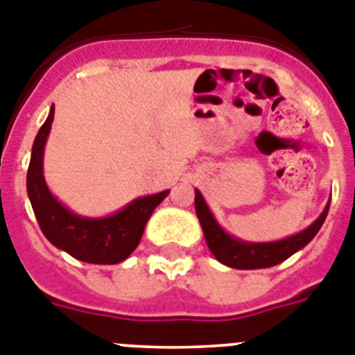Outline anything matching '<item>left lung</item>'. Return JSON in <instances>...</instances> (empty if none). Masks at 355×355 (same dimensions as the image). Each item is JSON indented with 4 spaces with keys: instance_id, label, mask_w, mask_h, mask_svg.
<instances>
[{
    "instance_id": "1",
    "label": "left lung",
    "mask_w": 355,
    "mask_h": 355,
    "mask_svg": "<svg viewBox=\"0 0 355 355\" xmlns=\"http://www.w3.org/2000/svg\"><path fill=\"white\" fill-rule=\"evenodd\" d=\"M330 202H327L325 210L314 220L311 226L302 230L296 235L282 239L275 242H248L230 235L226 230L217 223L211 210L208 208L202 193L196 190V214L201 223L202 233L207 246L210 248L211 255L219 260L220 264L228 266L233 269H264L277 266L284 260L295 255L296 251L305 248L309 242L316 237L322 224L325 223L327 214H329Z\"/></svg>"
}]
</instances>
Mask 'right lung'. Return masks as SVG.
Segmentation results:
<instances>
[{
    "label": "right lung",
    "instance_id": "obj_1",
    "mask_svg": "<svg viewBox=\"0 0 355 355\" xmlns=\"http://www.w3.org/2000/svg\"><path fill=\"white\" fill-rule=\"evenodd\" d=\"M53 113L55 107L51 105L46 122L42 123L33 140L26 174V192L35 219L44 237L75 259L87 264H120L138 248L148 217L171 190L135 199L122 210L105 217H83L71 211L50 192L42 172L44 145Z\"/></svg>",
    "mask_w": 355,
    "mask_h": 355
}]
</instances>
